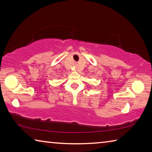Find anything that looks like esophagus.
<instances>
[{"label":"esophagus","mask_w":152,"mask_h":152,"mask_svg":"<svg viewBox=\"0 0 152 152\" xmlns=\"http://www.w3.org/2000/svg\"><path fill=\"white\" fill-rule=\"evenodd\" d=\"M75 66H78V64H75Z\"/></svg>","instance_id":"1"}]
</instances>
